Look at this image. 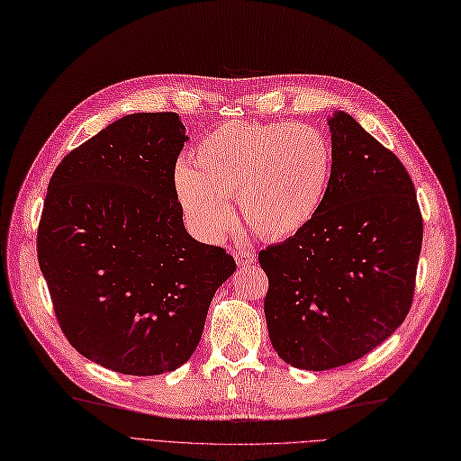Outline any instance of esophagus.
<instances>
[{
  "label": "esophagus",
  "instance_id": "34e87169",
  "mask_svg": "<svg viewBox=\"0 0 461 461\" xmlns=\"http://www.w3.org/2000/svg\"><path fill=\"white\" fill-rule=\"evenodd\" d=\"M234 259H236L238 265H242V267L256 263V256H253L249 249H236L234 251Z\"/></svg>",
  "mask_w": 461,
  "mask_h": 461
}]
</instances>
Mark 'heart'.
Listing matches in <instances>:
<instances>
[{
  "label": "heart",
  "instance_id": "obj_1",
  "mask_svg": "<svg viewBox=\"0 0 461 461\" xmlns=\"http://www.w3.org/2000/svg\"><path fill=\"white\" fill-rule=\"evenodd\" d=\"M331 171V145L314 125L227 122L198 142L173 183L188 225L205 240L232 227L229 198L258 234L285 240L321 212Z\"/></svg>",
  "mask_w": 461,
  "mask_h": 461
}]
</instances>
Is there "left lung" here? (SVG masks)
<instances>
[{
	"instance_id": "8db88e82",
	"label": "left lung",
	"mask_w": 461,
	"mask_h": 461,
	"mask_svg": "<svg viewBox=\"0 0 461 461\" xmlns=\"http://www.w3.org/2000/svg\"><path fill=\"white\" fill-rule=\"evenodd\" d=\"M333 171L309 227L259 251L278 357L322 372L368 355L411 305L423 221L406 167L348 116L330 118Z\"/></svg>"
}]
</instances>
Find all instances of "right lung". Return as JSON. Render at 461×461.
Wrapping results in <instances>:
<instances>
[{"instance_id": "right-lung-1", "label": "right lung", "mask_w": 461, "mask_h": 461, "mask_svg": "<svg viewBox=\"0 0 461 461\" xmlns=\"http://www.w3.org/2000/svg\"><path fill=\"white\" fill-rule=\"evenodd\" d=\"M188 140L173 113L116 120L62 158L47 186L38 261L79 355L128 375L185 364L232 256L194 240L176 196Z\"/></svg>"}]
</instances>
